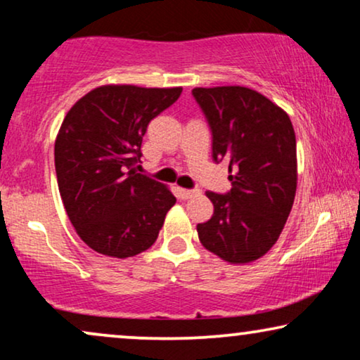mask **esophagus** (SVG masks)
<instances>
[{
	"instance_id": "esophagus-1",
	"label": "esophagus",
	"mask_w": 360,
	"mask_h": 360,
	"mask_svg": "<svg viewBox=\"0 0 360 360\" xmlns=\"http://www.w3.org/2000/svg\"><path fill=\"white\" fill-rule=\"evenodd\" d=\"M195 195H198V191L196 190H186V188H176V196H179L180 200H190L193 198Z\"/></svg>"
}]
</instances>
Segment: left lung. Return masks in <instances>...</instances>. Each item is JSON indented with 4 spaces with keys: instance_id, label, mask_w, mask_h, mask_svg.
Segmentation results:
<instances>
[{
    "instance_id": "obj_1",
    "label": "left lung",
    "mask_w": 360,
    "mask_h": 360,
    "mask_svg": "<svg viewBox=\"0 0 360 360\" xmlns=\"http://www.w3.org/2000/svg\"><path fill=\"white\" fill-rule=\"evenodd\" d=\"M213 136V160H229L226 195L196 226L201 244L226 262L248 264L277 243L297 191V139L282 108L245 86L193 88Z\"/></svg>"
}]
</instances>
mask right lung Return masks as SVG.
<instances>
[{"mask_svg": "<svg viewBox=\"0 0 360 360\" xmlns=\"http://www.w3.org/2000/svg\"><path fill=\"white\" fill-rule=\"evenodd\" d=\"M181 88L98 86L67 112L56 139L63 206L83 243L126 259L155 243L176 198L137 174L147 126L179 100Z\"/></svg>", "mask_w": 360, "mask_h": 360, "instance_id": "1", "label": "right lung"}]
</instances>
